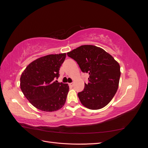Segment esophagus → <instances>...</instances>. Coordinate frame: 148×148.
<instances>
[{
    "mask_svg": "<svg viewBox=\"0 0 148 148\" xmlns=\"http://www.w3.org/2000/svg\"><path fill=\"white\" fill-rule=\"evenodd\" d=\"M73 84H74L73 83H69V85H70V86H73Z\"/></svg>",
    "mask_w": 148,
    "mask_h": 148,
    "instance_id": "esophagus-1",
    "label": "esophagus"
}]
</instances>
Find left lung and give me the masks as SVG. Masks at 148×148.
<instances>
[{"mask_svg":"<svg viewBox=\"0 0 148 148\" xmlns=\"http://www.w3.org/2000/svg\"><path fill=\"white\" fill-rule=\"evenodd\" d=\"M84 73L89 75L88 83H84L83 91L78 92L83 106L91 110L104 107L117 92L120 77L118 62L101 47L83 45L67 52Z\"/></svg>","mask_w":148,"mask_h":148,"instance_id":"left-lung-1","label":"left lung"}]
</instances>
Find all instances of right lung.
<instances>
[{
	"mask_svg": "<svg viewBox=\"0 0 148 148\" xmlns=\"http://www.w3.org/2000/svg\"><path fill=\"white\" fill-rule=\"evenodd\" d=\"M65 57L66 53L41 57L31 62L22 73L20 88L36 108L50 112L64 106L69 86L55 81V78L59 77Z\"/></svg>",
	"mask_w": 148,
	"mask_h": 148,
	"instance_id": "obj_1",
	"label": "right lung"
}]
</instances>
